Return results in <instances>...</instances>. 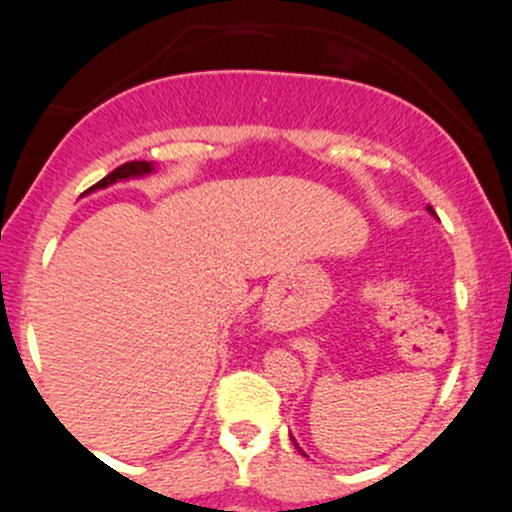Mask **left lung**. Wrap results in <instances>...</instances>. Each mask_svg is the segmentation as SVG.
I'll return each instance as SVG.
<instances>
[{
  "label": "left lung",
  "mask_w": 512,
  "mask_h": 512,
  "mask_svg": "<svg viewBox=\"0 0 512 512\" xmlns=\"http://www.w3.org/2000/svg\"><path fill=\"white\" fill-rule=\"evenodd\" d=\"M428 211H431V214H436V211H433V209H431V207H428Z\"/></svg>",
  "instance_id": "1"
}]
</instances>
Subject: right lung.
<instances>
[{
  "label": "right lung",
  "instance_id": "add662e5",
  "mask_svg": "<svg viewBox=\"0 0 512 512\" xmlns=\"http://www.w3.org/2000/svg\"><path fill=\"white\" fill-rule=\"evenodd\" d=\"M154 170L149 161H129V163H122L120 168H115L113 173H108L101 182H96V185L91 187V190H103V187L113 185L117 180H127V178H139V175H146ZM88 190V192H91Z\"/></svg>",
  "mask_w": 512,
  "mask_h": 512
}]
</instances>
